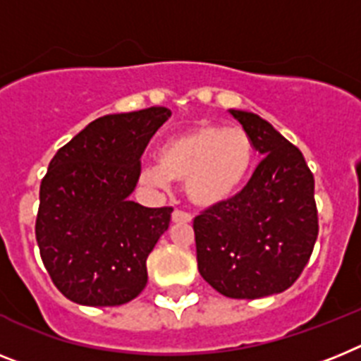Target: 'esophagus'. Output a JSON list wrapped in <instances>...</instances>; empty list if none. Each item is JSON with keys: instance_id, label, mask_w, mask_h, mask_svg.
Instances as JSON below:
<instances>
[{"instance_id": "34e87169", "label": "esophagus", "mask_w": 361, "mask_h": 361, "mask_svg": "<svg viewBox=\"0 0 361 361\" xmlns=\"http://www.w3.org/2000/svg\"><path fill=\"white\" fill-rule=\"evenodd\" d=\"M190 220H192V214L187 213V211H181V209H174L172 222H190Z\"/></svg>"}]
</instances>
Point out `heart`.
Wrapping results in <instances>:
<instances>
[{
	"label": "heart",
	"instance_id": "heart-1",
	"mask_svg": "<svg viewBox=\"0 0 361 361\" xmlns=\"http://www.w3.org/2000/svg\"><path fill=\"white\" fill-rule=\"evenodd\" d=\"M255 148L242 128L198 124L166 137L157 150L159 165H147L141 181L166 189L171 180H185L187 196L196 205H216L240 190L253 166Z\"/></svg>",
	"mask_w": 361,
	"mask_h": 361
}]
</instances>
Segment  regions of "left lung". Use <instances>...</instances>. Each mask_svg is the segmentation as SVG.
I'll use <instances>...</instances> for the list:
<instances>
[{
  "label": "left lung",
  "mask_w": 361,
  "mask_h": 361,
  "mask_svg": "<svg viewBox=\"0 0 361 361\" xmlns=\"http://www.w3.org/2000/svg\"><path fill=\"white\" fill-rule=\"evenodd\" d=\"M231 115L262 159L244 189L195 218L196 260L222 295L259 299L288 290L308 264L319 233L314 174L268 121L250 111Z\"/></svg>",
  "instance_id": "8db88e82"
}]
</instances>
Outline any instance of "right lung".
Segmentation results:
<instances>
[{
    "instance_id": "add662e5",
    "label": "right lung",
    "mask_w": 361,
    "mask_h": 361,
    "mask_svg": "<svg viewBox=\"0 0 361 361\" xmlns=\"http://www.w3.org/2000/svg\"><path fill=\"white\" fill-rule=\"evenodd\" d=\"M171 114L152 106L99 117L51 159L35 233L51 281L69 301L117 307L147 286V259L172 207H143L128 196L141 154Z\"/></svg>"
}]
</instances>
